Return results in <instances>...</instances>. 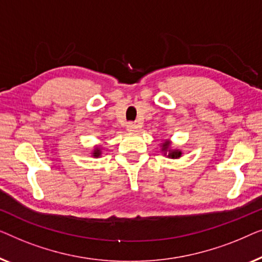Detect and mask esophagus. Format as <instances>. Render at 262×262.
<instances>
[{
  "instance_id": "1",
  "label": "esophagus",
  "mask_w": 262,
  "mask_h": 262,
  "mask_svg": "<svg viewBox=\"0 0 262 262\" xmlns=\"http://www.w3.org/2000/svg\"><path fill=\"white\" fill-rule=\"evenodd\" d=\"M127 130L130 132V133H135L139 130V126L136 123H133V122H129L127 124Z\"/></svg>"
}]
</instances>
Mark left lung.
I'll return each instance as SVG.
<instances>
[{
	"label": "left lung",
	"mask_w": 262,
	"mask_h": 262,
	"mask_svg": "<svg viewBox=\"0 0 262 262\" xmlns=\"http://www.w3.org/2000/svg\"><path fill=\"white\" fill-rule=\"evenodd\" d=\"M160 152L164 154V156H166L169 159H179L180 157H182V149L179 148H173L172 147V142L169 141L168 139L164 140L163 142L160 143Z\"/></svg>",
	"instance_id": "8db88e82"
}]
</instances>
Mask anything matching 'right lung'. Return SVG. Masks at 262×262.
<instances>
[{
    "label": "right lung",
    "mask_w": 262,
    "mask_h": 262,
    "mask_svg": "<svg viewBox=\"0 0 262 262\" xmlns=\"http://www.w3.org/2000/svg\"><path fill=\"white\" fill-rule=\"evenodd\" d=\"M102 146L101 145H96L94 146L93 150H91V156H93L94 158H99L102 156Z\"/></svg>",
    "instance_id": "add662e5"
}]
</instances>
